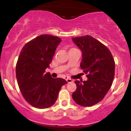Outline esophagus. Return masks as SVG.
Returning a JSON list of instances; mask_svg holds the SVG:
<instances>
[{
  "label": "esophagus",
  "instance_id": "esophagus-1",
  "mask_svg": "<svg viewBox=\"0 0 131 131\" xmlns=\"http://www.w3.org/2000/svg\"><path fill=\"white\" fill-rule=\"evenodd\" d=\"M66 80H67V81L68 82V83H72V82L73 81V80H71V79L69 78H66Z\"/></svg>",
  "mask_w": 131,
  "mask_h": 131
}]
</instances>
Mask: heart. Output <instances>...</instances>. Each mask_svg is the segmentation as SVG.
Wrapping results in <instances>:
<instances>
[{"mask_svg": "<svg viewBox=\"0 0 131 131\" xmlns=\"http://www.w3.org/2000/svg\"><path fill=\"white\" fill-rule=\"evenodd\" d=\"M72 49H76V48H72ZM72 49H71V50H72Z\"/></svg>", "mask_w": 131, "mask_h": 131, "instance_id": "heart-1", "label": "heart"}]
</instances>
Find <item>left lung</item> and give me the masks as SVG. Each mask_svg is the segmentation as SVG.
Masks as SVG:
<instances>
[{
    "label": "left lung",
    "instance_id": "8db88e82",
    "mask_svg": "<svg viewBox=\"0 0 131 131\" xmlns=\"http://www.w3.org/2000/svg\"><path fill=\"white\" fill-rule=\"evenodd\" d=\"M72 40L82 51L80 67L88 78L87 81H74L77 88L72 97L79 105L90 107L100 102L110 90L114 77V60L107 47L90 35Z\"/></svg>",
    "mask_w": 131,
    "mask_h": 131
}]
</instances>
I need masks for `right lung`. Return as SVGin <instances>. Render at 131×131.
I'll return each instance as SVG.
<instances>
[{
	"instance_id": "add662e5",
	"label": "right lung",
	"mask_w": 131,
	"mask_h": 131,
	"mask_svg": "<svg viewBox=\"0 0 131 131\" xmlns=\"http://www.w3.org/2000/svg\"><path fill=\"white\" fill-rule=\"evenodd\" d=\"M61 39L41 35L27 42L21 49L16 64V78L26 101L34 107L45 109L53 105L65 80L53 78L45 73Z\"/></svg>"
}]
</instances>
